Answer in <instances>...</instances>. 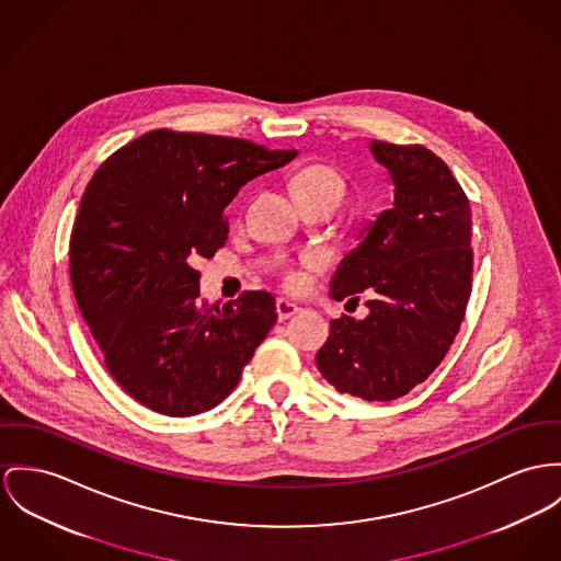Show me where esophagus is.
Instances as JSON below:
<instances>
[{"label":"esophagus","mask_w":561,"mask_h":561,"mask_svg":"<svg viewBox=\"0 0 561 561\" xmlns=\"http://www.w3.org/2000/svg\"><path fill=\"white\" fill-rule=\"evenodd\" d=\"M275 309H277V318L284 322V320H288L290 316H295V313H299L301 311V307L297 305V302H290L288 299H277L275 302Z\"/></svg>","instance_id":"obj_1"}]
</instances>
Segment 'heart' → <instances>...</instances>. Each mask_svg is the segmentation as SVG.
I'll return each instance as SVG.
<instances>
[{
    "mask_svg": "<svg viewBox=\"0 0 561 561\" xmlns=\"http://www.w3.org/2000/svg\"><path fill=\"white\" fill-rule=\"evenodd\" d=\"M290 190H293V194L318 192V190H337L342 194V179L329 167L311 164V167H305L293 176ZM293 282H297V277H293Z\"/></svg>",
    "mask_w": 561,
    "mask_h": 561,
    "instance_id": "obj_1",
    "label": "heart"
}]
</instances>
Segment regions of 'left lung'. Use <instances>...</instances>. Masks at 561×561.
Wrapping results in <instances>:
<instances>
[{
    "label": "left lung",
    "mask_w": 561,
    "mask_h": 561,
    "mask_svg": "<svg viewBox=\"0 0 561 561\" xmlns=\"http://www.w3.org/2000/svg\"><path fill=\"white\" fill-rule=\"evenodd\" d=\"M392 207L369 219L331 277L335 301L369 290L367 318L344 316L316 354L324 380L365 401L425 382L455 342L472 293L470 203L450 169L421 145L371 140Z\"/></svg>",
    "instance_id": "obj_1"
}]
</instances>
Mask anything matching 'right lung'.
I'll return each mask as SVG.
<instances>
[{
	"label": "right lung",
	"instance_id": "1",
	"mask_svg": "<svg viewBox=\"0 0 561 561\" xmlns=\"http://www.w3.org/2000/svg\"><path fill=\"white\" fill-rule=\"evenodd\" d=\"M297 151L153 129L91 176L70 239V279L117 385L167 416H194L237 387L277 320L275 297L201 301L196 259L228 239L224 209Z\"/></svg>",
	"mask_w": 561,
	"mask_h": 561
}]
</instances>
